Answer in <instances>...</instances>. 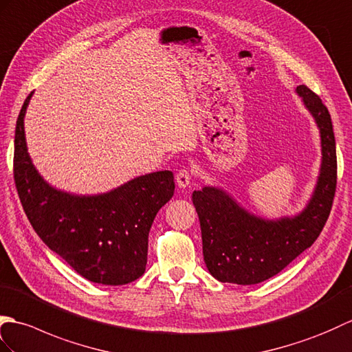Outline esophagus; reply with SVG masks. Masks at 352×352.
Masks as SVG:
<instances>
[{
	"label": "esophagus",
	"mask_w": 352,
	"mask_h": 352,
	"mask_svg": "<svg viewBox=\"0 0 352 352\" xmlns=\"http://www.w3.org/2000/svg\"><path fill=\"white\" fill-rule=\"evenodd\" d=\"M191 177H192V175L190 170H186V168L179 170L176 173V184L179 188H186V186L191 184Z\"/></svg>",
	"instance_id": "esophagus-1"
}]
</instances>
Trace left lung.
Instances as JSON below:
<instances>
[{
  "label": "left lung",
  "mask_w": 352,
  "mask_h": 352,
  "mask_svg": "<svg viewBox=\"0 0 352 352\" xmlns=\"http://www.w3.org/2000/svg\"><path fill=\"white\" fill-rule=\"evenodd\" d=\"M296 93L314 116L322 147L316 188L301 214L263 220L247 212L215 186H203L192 192L200 220L203 259L210 274L223 283L256 285L278 274L314 244L330 215L338 184L331 117L321 98L307 85H298Z\"/></svg>",
  "instance_id": "left-lung-1"
}]
</instances>
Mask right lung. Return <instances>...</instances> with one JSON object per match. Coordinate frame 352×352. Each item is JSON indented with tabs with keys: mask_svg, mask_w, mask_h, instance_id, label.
I'll return each instance as SVG.
<instances>
[{
	"mask_svg": "<svg viewBox=\"0 0 352 352\" xmlns=\"http://www.w3.org/2000/svg\"><path fill=\"white\" fill-rule=\"evenodd\" d=\"M31 95L18 116L13 156L14 184L31 226L52 252L90 282H134L146 271L155 217L175 194L173 173L164 170L138 176L98 196L52 188L27 152L23 117Z\"/></svg>",
	"mask_w": 352,
	"mask_h": 352,
	"instance_id": "add662e5",
	"label": "right lung"
}]
</instances>
